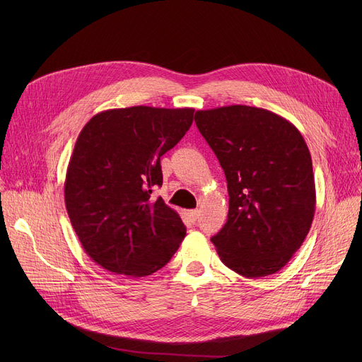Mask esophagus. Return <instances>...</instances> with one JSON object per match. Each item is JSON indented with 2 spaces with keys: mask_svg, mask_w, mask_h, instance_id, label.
<instances>
[{
  "mask_svg": "<svg viewBox=\"0 0 362 362\" xmlns=\"http://www.w3.org/2000/svg\"><path fill=\"white\" fill-rule=\"evenodd\" d=\"M187 216L191 217V220H197L198 217H199V210H191V211H187Z\"/></svg>",
  "mask_w": 362,
  "mask_h": 362,
  "instance_id": "34e87169",
  "label": "esophagus"
}]
</instances>
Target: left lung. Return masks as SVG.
<instances>
[{
  "instance_id": "left-lung-1",
  "label": "left lung",
  "mask_w": 362,
  "mask_h": 362,
  "mask_svg": "<svg viewBox=\"0 0 362 362\" xmlns=\"http://www.w3.org/2000/svg\"><path fill=\"white\" fill-rule=\"evenodd\" d=\"M224 170L229 214L211 238L226 267L257 279L277 273L305 240L315 211L310 149L279 114L227 105L195 112Z\"/></svg>"
}]
</instances>
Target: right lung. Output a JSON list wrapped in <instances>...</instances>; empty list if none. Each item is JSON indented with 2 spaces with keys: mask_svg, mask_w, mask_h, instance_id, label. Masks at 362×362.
I'll list each match as a JSON object with an SVG mask.
<instances>
[{
  "mask_svg": "<svg viewBox=\"0 0 362 362\" xmlns=\"http://www.w3.org/2000/svg\"><path fill=\"white\" fill-rule=\"evenodd\" d=\"M194 108L136 105L101 111L83 126L69 161L64 201L85 252L103 269L145 277L163 269L186 227L163 198L160 158L191 127Z\"/></svg>",
  "mask_w": 362,
  "mask_h": 362,
  "instance_id": "right-lung-1",
  "label": "right lung"
}]
</instances>
